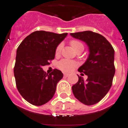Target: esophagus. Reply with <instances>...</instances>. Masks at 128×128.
<instances>
[{"mask_svg":"<svg viewBox=\"0 0 128 128\" xmlns=\"http://www.w3.org/2000/svg\"><path fill=\"white\" fill-rule=\"evenodd\" d=\"M64 77H68V76H69V74H66V73H64Z\"/></svg>","mask_w":128,"mask_h":128,"instance_id":"obj_1","label":"esophagus"}]
</instances>
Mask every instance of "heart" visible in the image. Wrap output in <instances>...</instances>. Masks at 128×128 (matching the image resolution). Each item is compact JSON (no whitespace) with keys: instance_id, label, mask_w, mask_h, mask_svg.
Masks as SVG:
<instances>
[{"instance_id":"b5f03b06","label":"heart","mask_w":128,"mask_h":128,"mask_svg":"<svg viewBox=\"0 0 128 128\" xmlns=\"http://www.w3.org/2000/svg\"><path fill=\"white\" fill-rule=\"evenodd\" d=\"M70 44L77 53H80L82 52L84 48V44L78 40H72L70 42ZM62 49V44L58 45L55 49V56H58L60 54ZM76 66H77V63L75 61L69 60H66V59L61 60L60 61L58 62L57 64V67L59 69L63 72H70Z\"/></svg>"}]
</instances>
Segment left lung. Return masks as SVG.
<instances>
[{"label":"left lung","instance_id":"1","mask_svg":"<svg viewBox=\"0 0 128 128\" xmlns=\"http://www.w3.org/2000/svg\"><path fill=\"white\" fill-rule=\"evenodd\" d=\"M70 35L84 41L90 51L87 60L78 69L88 79L84 80L83 77L78 76V82L72 86L73 93L84 105H94L105 97L112 86L115 74L114 50L106 38L98 33L83 31Z\"/></svg>","mask_w":128,"mask_h":128}]
</instances>
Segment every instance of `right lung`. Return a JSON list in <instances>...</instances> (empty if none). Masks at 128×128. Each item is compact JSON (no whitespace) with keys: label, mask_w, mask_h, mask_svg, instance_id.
I'll return each instance as SVG.
<instances>
[{"label":"right lung","mask_w":128,"mask_h":128,"mask_svg":"<svg viewBox=\"0 0 128 128\" xmlns=\"http://www.w3.org/2000/svg\"><path fill=\"white\" fill-rule=\"evenodd\" d=\"M67 34L35 31L18 47L14 68L16 86L22 97L30 104L42 106L53 97L63 74L54 69L47 74L42 67L50 64L54 58L56 48Z\"/></svg>","instance_id":"1"}]
</instances>
